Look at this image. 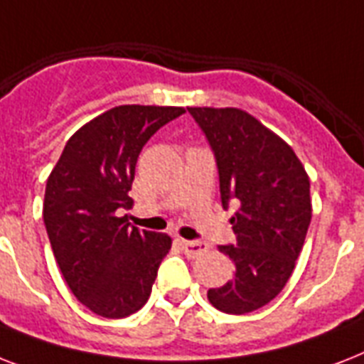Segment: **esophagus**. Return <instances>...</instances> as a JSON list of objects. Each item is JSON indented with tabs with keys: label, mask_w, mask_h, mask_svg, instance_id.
Here are the masks:
<instances>
[{
	"label": "esophagus",
	"mask_w": 364,
	"mask_h": 364,
	"mask_svg": "<svg viewBox=\"0 0 364 364\" xmlns=\"http://www.w3.org/2000/svg\"><path fill=\"white\" fill-rule=\"evenodd\" d=\"M181 247L187 257H191V259H196V257L204 255L205 251L210 249V243L208 242H187V240H181Z\"/></svg>",
	"instance_id": "esophagus-1"
}]
</instances>
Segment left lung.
I'll list each match as a JSON object with an SVG mask.
<instances>
[{
  "instance_id": "1",
  "label": "left lung",
  "mask_w": 364,
  "mask_h": 364,
  "mask_svg": "<svg viewBox=\"0 0 364 364\" xmlns=\"http://www.w3.org/2000/svg\"><path fill=\"white\" fill-rule=\"evenodd\" d=\"M215 156L223 208L236 243L219 245L236 266L223 287L210 289L217 310L242 316L282 293L294 270L311 221L310 179L294 151L236 107H188Z\"/></svg>"
}]
</instances>
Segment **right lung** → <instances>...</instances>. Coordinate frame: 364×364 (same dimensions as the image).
Returning <instances> with one entry per match:
<instances>
[{
  "label": "right lung",
  "instance_id": "1",
  "mask_svg": "<svg viewBox=\"0 0 364 364\" xmlns=\"http://www.w3.org/2000/svg\"><path fill=\"white\" fill-rule=\"evenodd\" d=\"M183 107L119 105L70 137L45 188L43 221L68 287L88 310L109 319L149 300L171 238L128 227L143 145Z\"/></svg>",
  "mask_w": 364,
  "mask_h": 364
}]
</instances>
